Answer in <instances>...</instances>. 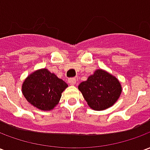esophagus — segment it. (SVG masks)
Listing matches in <instances>:
<instances>
[{"label": "esophagus", "mask_w": 150, "mask_h": 150, "mask_svg": "<svg viewBox=\"0 0 150 150\" xmlns=\"http://www.w3.org/2000/svg\"><path fill=\"white\" fill-rule=\"evenodd\" d=\"M68 83L71 85H75L76 83V79L75 78L68 79Z\"/></svg>", "instance_id": "esophagus-1"}]
</instances>
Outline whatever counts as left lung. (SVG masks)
Returning <instances> with one entry per match:
<instances>
[{"instance_id": "1", "label": "left lung", "mask_w": 150, "mask_h": 150, "mask_svg": "<svg viewBox=\"0 0 150 150\" xmlns=\"http://www.w3.org/2000/svg\"><path fill=\"white\" fill-rule=\"evenodd\" d=\"M85 100L93 110H104L115 104L121 93L118 79L103 70L96 71L87 81L79 85Z\"/></svg>"}]
</instances>
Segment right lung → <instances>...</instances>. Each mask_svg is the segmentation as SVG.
Segmentation results:
<instances>
[{"instance_id": "add662e5", "label": "right lung", "mask_w": 150, "mask_h": 150, "mask_svg": "<svg viewBox=\"0 0 150 150\" xmlns=\"http://www.w3.org/2000/svg\"><path fill=\"white\" fill-rule=\"evenodd\" d=\"M67 86L47 69H41L26 78L22 84V93L34 107L43 111L51 110L58 104Z\"/></svg>"}]
</instances>
